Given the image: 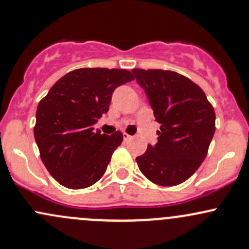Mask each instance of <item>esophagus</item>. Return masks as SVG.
<instances>
[{
	"label": "esophagus",
	"mask_w": 249,
	"mask_h": 249,
	"mask_svg": "<svg viewBox=\"0 0 249 249\" xmlns=\"http://www.w3.org/2000/svg\"><path fill=\"white\" fill-rule=\"evenodd\" d=\"M124 139L127 141V140H129V139H132V136H130L129 134H127V133H124Z\"/></svg>",
	"instance_id": "1"
}]
</instances>
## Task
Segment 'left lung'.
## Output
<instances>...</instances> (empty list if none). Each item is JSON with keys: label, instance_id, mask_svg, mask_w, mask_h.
<instances>
[{"label": "left lung", "instance_id": "obj_1", "mask_svg": "<svg viewBox=\"0 0 249 249\" xmlns=\"http://www.w3.org/2000/svg\"><path fill=\"white\" fill-rule=\"evenodd\" d=\"M132 72L160 124L158 142L136 158L138 166L154 184L178 185L207 157L215 133V111L204 91L183 74L142 69Z\"/></svg>", "mask_w": 249, "mask_h": 249}]
</instances>
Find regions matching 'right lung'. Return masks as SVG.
I'll use <instances>...</instances> for the list:
<instances>
[{
	"label": "right lung",
	"instance_id": "obj_1",
	"mask_svg": "<svg viewBox=\"0 0 249 249\" xmlns=\"http://www.w3.org/2000/svg\"><path fill=\"white\" fill-rule=\"evenodd\" d=\"M134 79L124 69H77L50 89L36 108L34 138L50 175L68 189L91 186L106 172L124 135L93 130L114 90Z\"/></svg>",
	"mask_w": 249,
	"mask_h": 249
}]
</instances>
